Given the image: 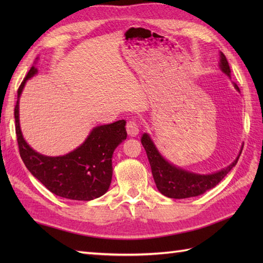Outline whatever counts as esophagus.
I'll return each mask as SVG.
<instances>
[{
  "mask_svg": "<svg viewBox=\"0 0 263 263\" xmlns=\"http://www.w3.org/2000/svg\"><path fill=\"white\" fill-rule=\"evenodd\" d=\"M126 132L130 137H136L139 135V124L136 120H128L126 123Z\"/></svg>",
  "mask_w": 263,
  "mask_h": 263,
  "instance_id": "34e87169",
  "label": "esophagus"
}]
</instances>
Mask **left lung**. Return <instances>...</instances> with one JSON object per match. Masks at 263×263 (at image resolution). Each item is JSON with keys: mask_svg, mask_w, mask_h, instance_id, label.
I'll return each mask as SVG.
<instances>
[{"mask_svg": "<svg viewBox=\"0 0 263 263\" xmlns=\"http://www.w3.org/2000/svg\"><path fill=\"white\" fill-rule=\"evenodd\" d=\"M220 69L228 77H231V68L227 62V59L224 54L220 52ZM234 87L239 91V88L236 83H234ZM141 143L146 150L150 167L156 186L159 190L161 194L166 195L173 199H185L198 197V195L204 193L206 190L215 187L228 173L231 172L234 166L236 165L239 156L242 154V149L239 152L237 158L233 163L227 166L226 168L221 170L214 174L201 175L195 173L182 170L180 167H176L173 164H170L163 156L159 154L157 148L155 147L152 139L144 133L141 138Z\"/></svg>", "mask_w": 263, "mask_h": 263, "instance_id": "8db88e82", "label": "left lung"}]
</instances>
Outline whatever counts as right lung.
Masks as SVG:
<instances>
[{
  "mask_svg": "<svg viewBox=\"0 0 263 263\" xmlns=\"http://www.w3.org/2000/svg\"><path fill=\"white\" fill-rule=\"evenodd\" d=\"M36 73L37 69L32 66L18 89L14 107L15 133L22 161L43 185L59 197L79 201L102 197L110 185L114 150L126 139L125 121L96 126L80 147L64 156L48 157L36 153L25 141L19 123V97L26 81Z\"/></svg>",
  "mask_w": 263,
  "mask_h": 263,
  "instance_id": "1",
  "label": "right lung"
}]
</instances>
